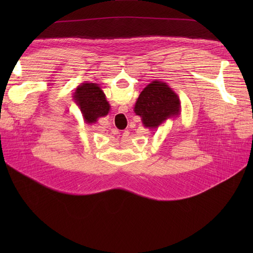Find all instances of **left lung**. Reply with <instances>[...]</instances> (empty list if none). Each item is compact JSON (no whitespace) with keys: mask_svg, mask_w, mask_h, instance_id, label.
Returning a JSON list of instances; mask_svg holds the SVG:
<instances>
[{"mask_svg":"<svg viewBox=\"0 0 253 253\" xmlns=\"http://www.w3.org/2000/svg\"><path fill=\"white\" fill-rule=\"evenodd\" d=\"M179 100L174 91L162 81H153L144 87L134 111L142 118L144 126L155 128L169 117L179 114Z\"/></svg>","mask_w":253,"mask_h":253,"instance_id":"obj_1","label":"left lung"}]
</instances>
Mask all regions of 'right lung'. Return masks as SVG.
<instances>
[{
	"label": "right lung",
	"instance_id": "add662e5",
	"mask_svg": "<svg viewBox=\"0 0 253 253\" xmlns=\"http://www.w3.org/2000/svg\"><path fill=\"white\" fill-rule=\"evenodd\" d=\"M75 101L80 106L84 120L87 124H94L99 117L108 115L110 104L105 95L95 83H83L74 94Z\"/></svg>",
	"mask_w": 253,
	"mask_h": 253
}]
</instances>
